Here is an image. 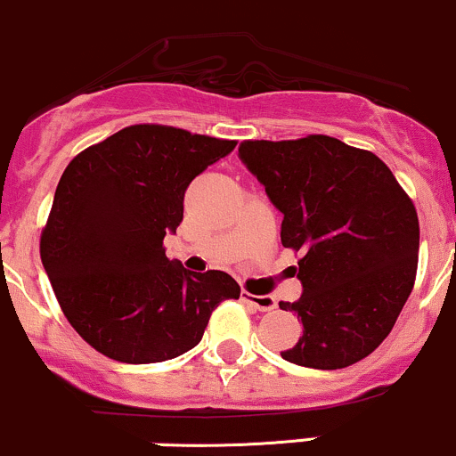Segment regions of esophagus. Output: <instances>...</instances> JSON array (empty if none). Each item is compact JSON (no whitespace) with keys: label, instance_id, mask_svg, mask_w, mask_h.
I'll return each instance as SVG.
<instances>
[{"label":"esophagus","instance_id":"1","mask_svg":"<svg viewBox=\"0 0 456 456\" xmlns=\"http://www.w3.org/2000/svg\"><path fill=\"white\" fill-rule=\"evenodd\" d=\"M242 298H244V303L251 305V307H255V309H259V312H273V309L277 307V301H274L273 297H268V294L242 292Z\"/></svg>","mask_w":456,"mask_h":456}]
</instances>
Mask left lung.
Wrapping results in <instances>:
<instances>
[{"label":"left lung","mask_w":456,"mask_h":456,"mask_svg":"<svg viewBox=\"0 0 456 456\" xmlns=\"http://www.w3.org/2000/svg\"><path fill=\"white\" fill-rule=\"evenodd\" d=\"M240 159L283 214L281 244L303 251V294L279 303L303 322L285 362L353 366L387 338L413 289L419 224L383 159L331 136L247 140Z\"/></svg>","instance_id":"1"}]
</instances>
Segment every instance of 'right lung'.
Listing matches in <instances>:
<instances>
[{
	"label": "right lung",
	"mask_w": 456,
	"mask_h": 456,
	"mask_svg": "<svg viewBox=\"0 0 456 456\" xmlns=\"http://www.w3.org/2000/svg\"><path fill=\"white\" fill-rule=\"evenodd\" d=\"M236 140L132 125L75 155L41 236L45 273L71 327L114 362L155 363L201 342L209 316L240 285L192 273L164 253L197 175Z\"/></svg>",
	"instance_id": "add662e5"
}]
</instances>
